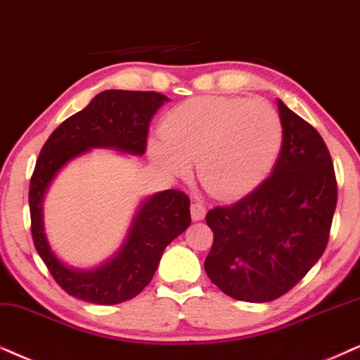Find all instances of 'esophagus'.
Here are the masks:
<instances>
[{"label": "esophagus", "instance_id": "34e87169", "mask_svg": "<svg viewBox=\"0 0 360 360\" xmlns=\"http://www.w3.org/2000/svg\"><path fill=\"white\" fill-rule=\"evenodd\" d=\"M204 216H206V207L201 202L191 204V217H193V221H202Z\"/></svg>", "mask_w": 360, "mask_h": 360}]
</instances>
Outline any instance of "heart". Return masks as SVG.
<instances>
[{
    "instance_id": "1",
    "label": "heart",
    "mask_w": 360,
    "mask_h": 360,
    "mask_svg": "<svg viewBox=\"0 0 360 360\" xmlns=\"http://www.w3.org/2000/svg\"><path fill=\"white\" fill-rule=\"evenodd\" d=\"M149 143L166 174L184 177L195 161L199 183L217 199L251 193L266 179L282 148V121L271 104L239 96H201L177 104Z\"/></svg>"
}]
</instances>
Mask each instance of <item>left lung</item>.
Segmentation results:
<instances>
[{"mask_svg": "<svg viewBox=\"0 0 360 360\" xmlns=\"http://www.w3.org/2000/svg\"><path fill=\"white\" fill-rule=\"evenodd\" d=\"M277 108L284 138L272 174L206 216L214 243L204 269L238 301L271 302L289 292L324 254L338 204L324 139L281 99Z\"/></svg>", "mask_w": 360, "mask_h": 360, "instance_id": "1", "label": "left lung"}]
</instances>
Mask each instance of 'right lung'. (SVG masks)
Wrapping results in <instances>:
<instances>
[{
	"mask_svg": "<svg viewBox=\"0 0 360 360\" xmlns=\"http://www.w3.org/2000/svg\"><path fill=\"white\" fill-rule=\"evenodd\" d=\"M166 101L165 94L154 91H103L83 111L63 121L41 149L30 183L31 236L54 281L70 295L103 306L136 297L151 282L166 245L191 224L189 198L183 191L149 195L141 202L120 251L96 269H75L59 261L44 233V194L58 172L93 148L144 154L149 122Z\"/></svg>",
	"mask_w": 360,
	"mask_h": 360,
	"instance_id": "add662e5",
	"label": "right lung"
}]
</instances>
